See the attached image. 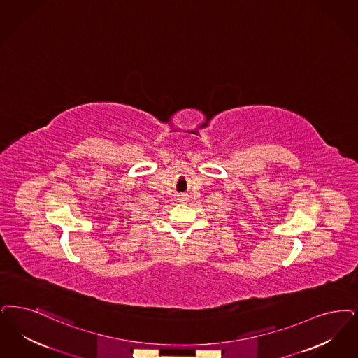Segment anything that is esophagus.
Returning <instances> with one entry per match:
<instances>
[{"instance_id":"esophagus-1","label":"esophagus","mask_w":358,"mask_h":358,"mask_svg":"<svg viewBox=\"0 0 358 358\" xmlns=\"http://www.w3.org/2000/svg\"><path fill=\"white\" fill-rule=\"evenodd\" d=\"M186 199H187V196H186V194H181V196H180V200L181 201H185Z\"/></svg>"}]
</instances>
